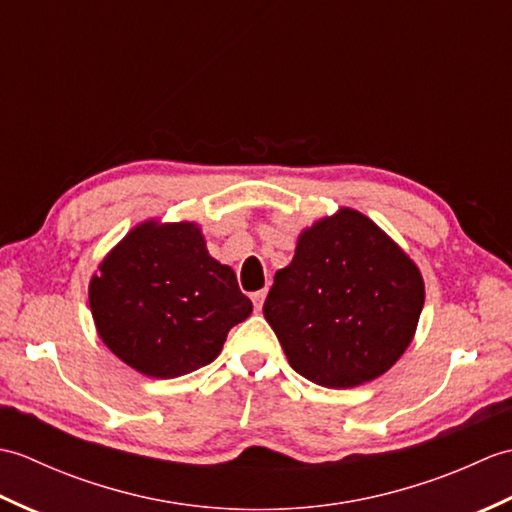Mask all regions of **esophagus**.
<instances>
[{
  "instance_id": "1",
  "label": "esophagus",
  "mask_w": 512,
  "mask_h": 512,
  "mask_svg": "<svg viewBox=\"0 0 512 512\" xmlns=\"http://www.w3.org/2000/svg\"><path fill=\"white\" fill-rule=\"evenodd\" d=\"M266 292H268V290H257V292H253V295H250V299H253L255 310H262L264 299H266Z\"/></svg>"
}]
</instances>
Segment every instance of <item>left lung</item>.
Returning a JSON list of instances; mask_svg holds the SVG:
<instances>
[{"instance_id": "1", "label": "left lung", "mask_w": 512, "mask_h": 512, "mask_svg": "<svg viewBox=\"0 0 512 512\" xmlns=\"http://www.w3.org/2000/svg\"><path fill=\"white\" fill-rule=\"evenodd\" d=\"M422 306L424 281L405 250L363 213L339 209L299 235L264 317L297 374L345 389L405 354Z\"/></svg>"}]
</instances>
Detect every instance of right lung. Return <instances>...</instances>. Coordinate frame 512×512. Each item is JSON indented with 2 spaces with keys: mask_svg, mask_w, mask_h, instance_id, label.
<instances>
[{
  "mask_svg": "<svg viewBox=\"0 0 512 512\" xmlns=\"http://www.w3.org/2000/svg\"><path fill=\"white\" fill-rule=\"evenodd\" d=\"M103 343L151 378H178L215 361L228 330L253 312L198 224L149 220L132 228L90 281Z\"/></svg>",
  "mask_w": 512,
  "mask_h": 512,
  "instance_id": "1",
  "label": "right lung"
}]
</instances>
